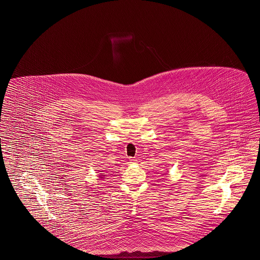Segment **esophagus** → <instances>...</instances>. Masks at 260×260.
Wrapping results in <instances>:
<instances>
[{
  "label": "esophagus",
  "instance_id": "1",
  "mask_svg": "<svg viewBox=\"0 0 260 260\" xmlns=\"http://www.w3.org/2000/svg\"><path fill=\"white\" fill-rule=\"evenodd\" d=\"M136 158H129V162H133V164H136Z\"/></svg>",
  "mask_w": 260,
  "mask_h": 260
}]
</instances>
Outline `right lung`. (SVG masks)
<instances>
[{"label":"right lung","mask_w":260,"mask_h":260,"mask_svg":"<svg viewBox=\"0 0 260 260\" xmlns=\"http://www.w3.org/2000/svg\"><path fill=\"white\" fill-rule=\"evenodd\" d=\"M101 178H103V177H101Z\"/></svg>","instance_id":"obj_1"}]
</instances>
